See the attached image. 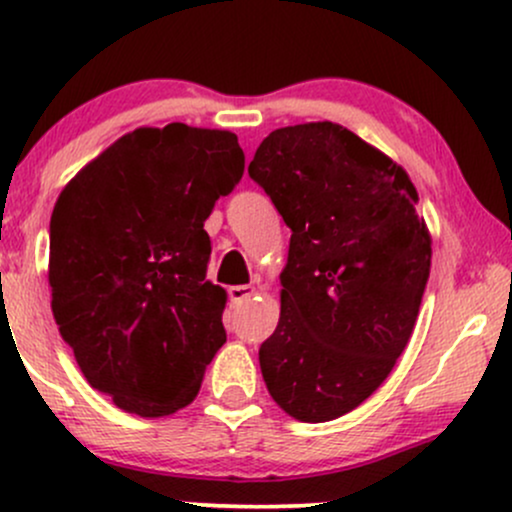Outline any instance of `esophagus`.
Segmentation results:
<instances>
[{"mask_svg": "<svg viewBox=\"0 0 512 512\" xmlns=\"http://www.w3.org/2000/svg\"><path fill=\"white\" fill-rule=\"evenodd\" d=\"M251 294H254V287L251 285H234L227 290V299H230V304H242Z\"/></svg>", "mask_w": 512, "mask_h": 512, "instance_id": "34e87169", "label": "esophagus"}]
</instances>
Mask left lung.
Wrapping results in <instances>:
<instances>
[{
    "label": "left lung",
    "instance_id": "1",
    "mask_svg": "<svg viewBox=\"0 0 512 512\" xmlns=\"http://www.w3.org/2000/svg\"><path fill=\"white\" fill-rule=\"evenodd\" d=\"M249 177L292 230L263 381L290 417L330 422L386 381L412 335L431 268L417 189L333 122L275 129Z\"/></svg>",
    "mask_w": 512,
    "mask_h": 512
}]
</instances>
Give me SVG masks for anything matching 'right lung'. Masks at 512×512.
<instances>
[{"label": "right lung", "mask_w": 512, "mask_h": 512, "mask_svg": "<svg viewBox=\"0 0 512 512\" xmlns=\"http://www.w3.org/2000/svg\"><path fill=\"white\" fill-rule=\"evenodd\" d=\"M242 174L237 136L177 122L122 136L54 203V321L86 381L126 412L189 405L225 345L203 222Z\"/></svg>", "instance_id": "1"}]
</instances>
